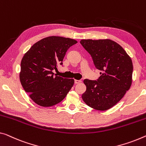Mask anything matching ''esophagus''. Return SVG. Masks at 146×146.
Segmentation results:
<instances>
[{
    "label": "esophagus",
    "instance_id": "esophagus-1",
    "mask_svg": "<svg viewBox=\"0 0 146 146\" xmlns=\"http://www.w3.org/2000/svg\"><path fill=\"white\" fill-rule=\"evenodd\" d=\"M81 82H82V81H81V80H74L75 84H80V83H81Z\"/></svg>",
    "mask_w": 146,
    "mask_h": 146
}]
</instances>
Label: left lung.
I'll return each mask as SVG.
<instances>
[{
  "instance_id": "obj_1",
  "label": "left lung",
  "mask_w": 146,
  "mask_h": 146,
  "mask_svg": "<svg viewBox=\"0 0 146 146\" xmlns=\"http://www.w3.org/2000/svg\"><path fill=\"white\" fill-rule=\"evenodd\" d=\"M100 76L97 81L84 80L86 91L82 97L92 108L107 110L119 102L133 82L131 58L119 44L110 39L82 40Z\"/></svg>"
}]
</instances>
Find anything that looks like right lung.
Here are the masks:
<instances>
[{
	"instance_id": "1",
	"label": "right lung",
	"mask_w": 146,
	"mask_h": 146,
	"mask_svg": "<svg viewBox=\"0 0 146 146\" xmlns=\"http://www.w3.org/2000/svg\"><path fill=\"white\" fill-rule=\"evenodd\" d=\"M76 40L51 36L39 40L25 53L21 62L19 80L24 90L36 104L50 107L61 102L74 80L54 75L53 70L62 64L66 51Z\"/></svg>"
}]
</instances>
